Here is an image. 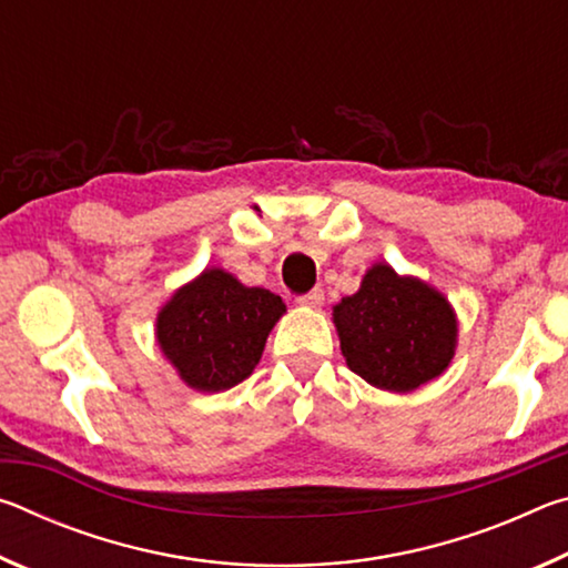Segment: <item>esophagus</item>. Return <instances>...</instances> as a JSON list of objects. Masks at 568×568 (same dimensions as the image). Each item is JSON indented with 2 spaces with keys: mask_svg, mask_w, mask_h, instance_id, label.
<instances>
[{
  "mask_svg": "<svg viewBox=\"0 0 568 568\" xmlns=\"http://www.w3.org/2000/svg\"><path fill=\"white\" fill-rule=\"evenodd\" d=\"M323 301H325L323 287H313V291H307L305 295H297V303L305 305V307H321Z\"/></svg>",
  "mask_w": 568,
  "mask_h": 568,
  "instance_id": "34e87169",
  "label": "esophagus"
}]
</instances>
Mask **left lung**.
I'll list each match as a JSON object with an SVG mask.
<instances>
[{
  "instance_id": "1",
  "label": "left lung",
  "mask_w": 568,
  "mask_h": 568,
  "mask_svg": "<svg viewBox=\"0 0 568 568\" xmlns=\"http://www.w3.org/2000/svg\"><path fill=\"white\" fill-rule=\"evenodd\" d=\"M348 368L371 386L408 393L448 368L456 315L444 295L390 265H373L361 291L333 307Z\"/></svg>"
}]
</instances>
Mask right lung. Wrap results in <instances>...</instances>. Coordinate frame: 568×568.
Segmentation results:
<instances>
[{"instance_id":"add662e5","label":"right lung","mask_w":568,"mask_h":568,"mask_svg":"<svg viewBox=\"0 0 568 568\" xmlns=\"http://www.w3.org/2000/svg\"><path fill=\"white\" fill-rule=\"evenodd\" d=\"M283 313L281 295L213 267L162 307L158 343L190 388L225 390L253 373Z\"/></svg>"}]
</instances>
